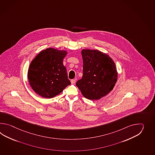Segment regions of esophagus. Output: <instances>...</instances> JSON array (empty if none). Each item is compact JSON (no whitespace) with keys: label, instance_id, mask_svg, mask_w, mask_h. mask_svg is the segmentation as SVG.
Returning a JSON list of instances; mask_svg holds the SVG:
<instances>
[{"label":"esophagus","instance_id":"1","mask_svg":"<svg viewBox=\"0 0 155 155\" xmlns=\"http://www.w3.org/2000/svg\"><path fill=\"white\" fill-rule=\"evenodd\" d=\"M71 82L72 84H75V82H76V80L75 79H72L71 80Z\"/></svg>","mask_w":155,"mask_h":155}]
</instances>
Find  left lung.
Here are the masks:
<instances>
[{
	"label": "left lung",
	"instance_id": "8db88e82",
	"mask_svg": "<svg viewBox=\"0 0 155 155\" xmlns=\"http://www.w3.org/2000/svg\"><path fill=\"white\" fill-rule=\"evenodd\" d=\"M83 76L76 85L86 99L97 100L112 90L117 80L113 60L96 50H82Z\"/></svg>",
	"mask_w": 155,
	"mask_h": 155
}]
</instances>
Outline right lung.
<instances>
[{
	"mask_svg": "<svg viewBox=\"0 0 155 155\" xmlns=\"http://www.w3.org/2000/svg\"><path fill=\"white\" fill-rule=\"evenodd\" d=\"M66 54L65 50L48 48L41 51L32 60L28 78L36 94L45 98H52L71 84L63 63Z\"/></svg>",
	"mask_w": 155,
	"mask_h": 155,
	"instance_id": "right-lung-1",
	"label": "right lung"
}]
</instances>
